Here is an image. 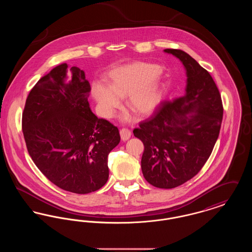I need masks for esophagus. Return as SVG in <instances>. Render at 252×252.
Returning a JSON list of instances; mask_svg holds the SVG:
<instances>
[{
	"mask_svg": "<svg viewBox=\"0 0 252 252\" xmlns=\"http://www.w3.org/2000/svg\"><path fill=\"white\" fill-rule=\"evenodd\" d=\"M121 139L123 141H127L131 137V132L127 128H122L120 130Z\"/></svg>",
	"mask_w": 252,
	"mask_h": 252,
	"instance_id": "34e87169",
	"label": "esophagus"
}]
</instances>
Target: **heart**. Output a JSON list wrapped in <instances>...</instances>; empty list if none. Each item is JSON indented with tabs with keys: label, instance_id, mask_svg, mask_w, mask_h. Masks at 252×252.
<instances>
[{
	"label": "heart",
	"instance_id": "heart-1",
	"mask_svg": "<svg viewBox=\"0 0 252 252\" xmlns=\"http://www.w3.org/2000/svg\"><path fill=\"white\" fill-rule=\"evenodd\" d=\"M108 86L96 82L92 87L99 113L105 118L113 117L126 95V105L141 115H149L162 104L165 94V72L161 66L136 61L112 69ZM125 122L133 116L126 114Z\"/></svg>",
	"mask_w": 252,
	"mask_h": 252
}]
</instances>
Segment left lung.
<instances>
[{
	"mask_svg": "<svg viewBox=\"0 0 252 252\" xmlns=\"http://www.w3.org/2000/svg\"><path fill=\"white\" fill-rule=\"evenodd\" d=\"M163 51L182 63L187 76L185 93L172 102H162L133 133L144 145V179L158 188L172 189L203 167L219 136L223 106L213 77L196 60L181 50Z\"/></svg>",
	"mask_w": 252,
	"mask_h": 252,
	"instance_id": "obj_1",
	"label": "left lung"
}]
</instances>
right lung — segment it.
<instances>
[{"label":"right lung","mask_w":252,"mask_h":252,"mask_svg":"<svg viewBox=\"0 0 252 252\" xmlns=\"http://www.w3.org/2000/svg\"><path fill=\"white\" fill-rule=\"evenodd\" d=\"M62 63L41 77L26 99L23 132L36 167L55 185L89 193L108 180V156L120 143L116 126L90 108L85 72Z\"/></svg>","instance_id":"right-lung-1"}]
</instances>
